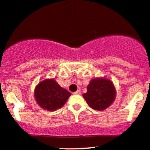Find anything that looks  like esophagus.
Here are the masks:
<instances>
[{
  "instance_id": "1",
  "label": "esophagus",
  "mask_w": 150,
  "mask_h": 150,
  "mask_svg": "<svg viewBox=\"0 0 150 150\" xmlns=\"http://www.w3.org/2000/svg\"><path fill=\"white\" fill-rule=\"evenodd\" d=\"M80 93H81L80 90H77V91H75V92L73 93V94H75V95H80Z\"/></svg>"
}]
</instances>
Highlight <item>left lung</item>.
I'll use <instances>...</instances> for the list:
<instances>
[{
  "label": "left lung",
  "instance_id": "1",
  "mask_svg": "<svg viewBox=\"0 0 150 150\" xmlns=\"http://www.w3.org/2000/svg\"><path fill=\"white\" fill-rule=\"evenodd\" d=\"M116 94V89L111 80L105 77H96L90 81L87 92L82 96L91 108L101 111L111 105Z\"/></svg>",
  "mask_w": 150,
  "mask_h": 150
}]
</instances>
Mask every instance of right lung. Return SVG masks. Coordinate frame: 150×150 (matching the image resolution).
I'll list each match as a JSON object with an SVG mask.
<instances>
[{
  "mask_svg": "<svg viewBox=\"0 0 150 150\" xmlns=\"http://www.w3.org/2000/svg\"><path fill=\"white\" fill-rule=\"evenodd\" d=\"M70 95L71 93L61 87L54 78L41 81L34 90L36 103L41 108L48 111L62 108Z\"/></svg>",
  "mask_w": 150,
  "mask_h": 150,
  "instance_id": "right-lung-1",
  "label": "right lung"
}]
</instances>
